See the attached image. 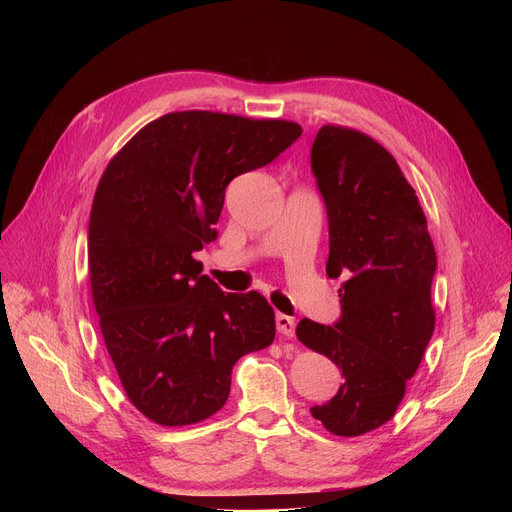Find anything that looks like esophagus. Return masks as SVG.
<instances>
[{
	"instance_id": "34e87169",
	"label": "esophagus",
	"mask_w": 512,
	"mask_h": 512,
	"mask_svg": "<svg viewBox=\"0 0 512 512\" xmlns=\"http://www.w3.org/2000/svg\"><path fill=\"white\" fill-rule=\"evenodd\" d=\"M276 328L282 336L286 338H292L294 336V328H297V324H294V319L290 315H284V313H278L276 315Z\"/></svg>"
}]
</instances>
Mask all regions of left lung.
<instances>
[{"mask_svg": "<svg viewBox=\"0 0 512 512\" xmlns=\"http://www.w3.org/2000/svg\"><path fill=\"white\" fill-rule=\"evenodd\" d=\"M311 172L326 203V274L342 278L332 326L301 319L297 338L342 371L334 398L311 415L336 436H361L394 417L434 334L436 251L415 188L363 132L321 126Z\"/></svg>", "mask_w": 512, "mask_h": 512, "instance_id": "left-lung-1", "label": "left lung"}]
</instances>
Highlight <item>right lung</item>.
Wrapping results in <instances>:
<instances>
[{
    "instance_id": "obj_1",
    "label": "right lung",
    "mask_w": 512,
    "mask_h": 512,
    "mask_svg": "<svg viewBox=\"0 0 512 512\" xmlns=\"http://www.w3.org/2000/svg\"><path fill=\"white\" fill-rule=\"evenodd\" d=\"M286 120L174 112L107 164L89 220V276L101 334L126 396L147 419L199 423L228 400L234 363L270 346L274 309L234 294L193 257L218 238L226 186L301 137Z\"/></svg>"
}]
</instances>
